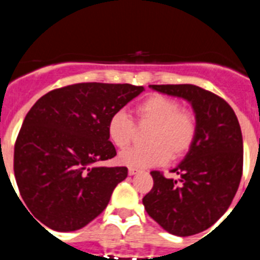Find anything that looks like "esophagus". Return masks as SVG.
Instances as JSON below:
<instances>
[{
    "label": "esophagus",
    "mask_w": 260,
    "mask_h": 260,
    "mask_svg": "<svg viewBox=\"0 0 260 260\" xmlns=\"http://www.w3.org/2000/svg\"><path fill=\"white\" fill-rule=\"evenodd\" d=\"M137 172H139L137 168H128V174H129V176H133V175H136Z\"/></svg>",
    "instance_id": "esophagus-1"
}]
</instances>
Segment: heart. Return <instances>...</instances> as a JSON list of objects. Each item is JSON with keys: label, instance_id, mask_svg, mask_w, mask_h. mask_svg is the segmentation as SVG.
I'll list each match as a JSON object with an SVG mask.
<instances>
[{"label": "heart", "instance_id": "b5f03b06", "mask_svg": "<svg viewBox=\"0 0 260 260\" xmlns=\"http://www.w3.org/2000/svg\"><path fill=\"white\" fill-rule=\"evenodd\" d=\"M179 101L163 94L145 98L135 109L140 125H149L145 147H132L119 154V162L129 168H149L165 165L168 158L185 155L197 135V119L190 110L180 109ZM135 124L125 111L110 116L107 136L119 149L131 144Z\"/></svg>", "mask_w": 260, "mask_h": 260}]
</instances>
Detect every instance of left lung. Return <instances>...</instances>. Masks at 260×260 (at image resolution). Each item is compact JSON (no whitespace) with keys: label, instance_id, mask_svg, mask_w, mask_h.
Here are the masks:
<instances>
[{"label":"left lung","instance_id":"8db88e82","mask_svg":"<svg viewBox=\"0 0 260 260\" xmlns=\"http://www.w3.org/2000/svg\"><path fill=\"white\" fill-rule=\"evenodd\" d=\"M150 88L188 101L197 119L193 145L172 170L179 179L153 171L154 186L142 198L165 231L186 237L210 228L232 203L242 176V133L232 107L209 90L191 84Z\"/></svg>","mask_w":260,"mask_h":260}]
</instances>
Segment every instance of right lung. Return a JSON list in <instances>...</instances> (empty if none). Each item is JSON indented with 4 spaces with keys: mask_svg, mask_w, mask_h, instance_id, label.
<instances>
[{
    "mask_svg": "<svg viewBox=\"0 0 260 260\" xmlns=\"http://www.w3.org/2000/svg\"><path fill=\"white\" fill-rule=\"evenodd\" d=\"M144 90L131 84L80 83L51 90L32 106L15 142L14 172L37 220L72 232L106 209L128 175L127 167L94 166L116 155L107 123Z\"/></svg>",
    "mask_w": 260,
    "mask_h": 260,
    "instance_id": "right-lung-1",
    "label": "right lung"
}]
</instances>
